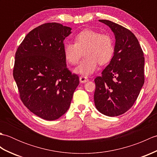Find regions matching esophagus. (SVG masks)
<instances>
[{"label": "esophagus", "mask_w": 157, "mask_h": 157, "mask_svg": "<svg viewBox=\"0 0 157 157\" xmlns=\"http://www.w3.org/2000/svg\"><path fill=\"white\" fill-rule=\"evenodd\" d=\"M79 81L81 83H86L88 81V78L86 76H80L79 77Z\"/></svg>", "instance_id": "esophagus-1"}]
</instances>
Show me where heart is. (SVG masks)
Listing matches in <instances>:
<instances>
[{
	"label": "heart",
	"mask_w": 157,
	"mask_h": 157,
	"mask_svg": "<svg viewBox=\"0 0 157 157\" xmlns=\"http://www.w3.org/2000/svg\"><path fill=\"white\" fill-rule=\"evenodd\" d=\"M114 52V40L111 35L90 29L77 34L74 43L65 42L63 45L65 58L72 65L79 62L84 52L85 58L74 70L83 75L94 73L98 64L104 65L108 63Z\"/></svg>",
	"instance_id": "heart-1"
}]
</instances>
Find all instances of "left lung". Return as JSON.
Here are the masks:
<instances>
[{"mask_svg":"<svg viewBox=\"0 0 157 157\" xmlns=\"http://www.w3.org/2000/svg\"><path fill=\"white\" fill-rule=\"evenodd\" d=\"M99 21L111 29L116 40L111 62L94 79V103L102 114L119 116L134 104L144 85V52L128 29L109 20Z\"/></svg>","mask_w":157,"mask_h":157,"instance_id":"1","label":"left lung"}]
</instances>
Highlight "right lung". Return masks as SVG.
<instances>
[{"label":"right lung","mask_w":157,"mask_h":157,"mask_svg":"<svg viewBox=\"0 0 157 157\" xmlns=\"http://www.w3.org/2000/svg\"><path fill=\"white\" fill-rule=\"evenodd\" d=\"M71 28L46 23L32 29L17 49L13 78L19 96L34 114L48 121L64 115L79 77L67 67L63 41Z\"/></svg>","instance_id":"1"}]
</instances>
